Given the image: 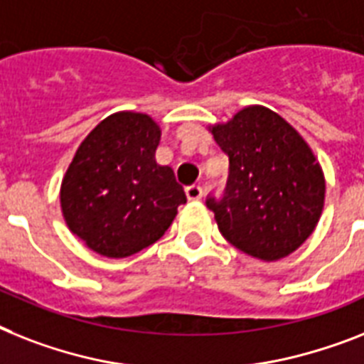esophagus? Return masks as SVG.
Returning <instances> with one entry per match:
<instances>
[{
	"label": "esophagus",
	"mask_w": 364,
	"mask_h": 364,
	"mask_svg": "<svg viewBox=\"0 0 364 364\" xmlns=\"http://www.w3.org/2000/svg\"><path fill=\"white\" fill-rule=\"evenodd\" d=\"M186 195H188L189 200H199L203 197V188L199 184H193V186H188L186 188Z\"/></svg>",
	"instance_id": "34e87169"
}]
</instances>
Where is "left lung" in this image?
<instances>
[{"label": "left lung", "instance_id": "obj_1", "mask_svg": "<svg viewBox=\"0 0 364 364\" xmlns=\"http://www.w3.org/2000/svg\"><path fill=\"white\" fill-rule=\"evenodd\" d=\"M212 134L229 156L223 195L206 197L219 232L260 260L294 253L323 208L326 180L312 150L283 117L262 106L238 111Z\"/></svg>", "mask_w": 364, "mask_h": 364}]
</instances>
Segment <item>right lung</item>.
<instances>
[{"label": "right lung", "instance_id": "obj_1", "mask_svg": "<svg viewBox=\"0 0 364 364\" xmlns=\"http://www.w3.org/2000/svg\"><path fill=\"white\" fill-rule=\"evenodd\" d=\"M160 128L149 115L122 111L87 135L61 186L68 229L109 258L139 253L164 236L186 203L169 165L156 164Z\"/></svg>", "mask_w": 364, "mask_h": 364}]
</instances>
